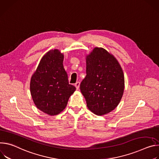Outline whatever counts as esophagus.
<instances>
[{"mask_svg":"<svg viewBox=\"0 0 159 159\" xmlns=\"http://www.w3.org/2000/svg\"><path fill=\"white\" fill-rule=\"evenodd\" d=\"M80 83L79 81L76 82V83L75 84V86H76V89H77V90H78V89H79V88H80Z\"/></svg>","mask_w":159,"mask_h":159,"instance_id":"34e87169","label":"esophagus"}]
</instances>
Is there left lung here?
<instances>
[{
    "label": "left lung",
    "mask_w": 159,
    "mask_h": 159,
    "mask_svg": "<svg viewBox=\"0 0 159 159\" xmlns=\"http://www.w3.org/2000/svg\"><path fill=\"white\" fill-rule=\"evenodd\" d=\"M86 77L80 90L87 107L94 114H108L118 105L125 89V77L116 59L103 48L87 56Z\"/></svg>",
    "instance_id": "left-lung-1"
}]
</instances>
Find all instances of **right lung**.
Masks as SVG:
<instances>
[{
	"mask_svg": "<svg viewBox=\"0 0 159 159\" xmlns=\"http://www.w3.org/2000/svg\"><path fill=\"white\" fill-rule=\"evenodd\" d=\"M64 56L57 49L51 50L42 58L30 81V92L37 107L55 116L66 107L76 88L69 84L63 67Z\"/></svg>",
	"mask_w": 159,
	"mask_h": 159,
	"instance_id": "add662e5",
	"label": "right lung"
}]
</instances>
